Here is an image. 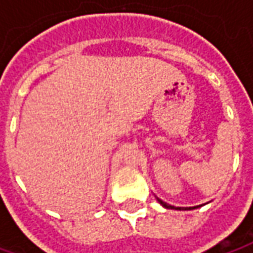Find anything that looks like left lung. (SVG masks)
Here are the masks:
<instances>
[{
    "label": "left lung",
    "mask_w": 253,
    "mask_h": 253,
    "mask_svg": "<svg viewBox=\"0 0 253 253\" xmlns=\"http://www.w3.org/2000/svg\"><path fill=\"white\" fill-rule=\"evenodd\" d=\"M157 198V197H156ZM157 201L160 203V205H163L164 208H167V210H177V211H187V210H195L197 207H190V208H184V207H172V205H170V204L164 203V201H161L160 198H157ZM200 207V205H198Z\"/></svg>",
    "instance_id": "1"
}]
</instances>
